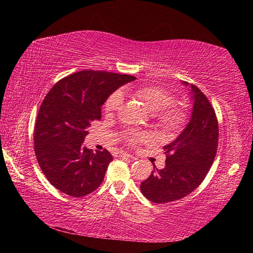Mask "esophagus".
I'll return each mask as SVG.
<instances>
[{
	"label": "esophagus",
	"instance_id": "obj_1",
	"mask_svg": "<svg viewBox=\"0 0 253 253\" xmlns=\"http://www.w3.org/2000/svg\"><path fill=\"white\" fill-rule=\"evenodd\" d=\"M118 156L119 157H125V158H134L131 155H129V154L126 153V152H119L118 153Z\"/></svg>",
	"mask_w": 253,
	"mask_h": 253
}]
</instances>
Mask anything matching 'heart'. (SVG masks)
<instances>
[{
	"mask_svg": "<svg viewBox=\"0 0 253 253\" xmlns=\"http://www.w3.org/2000/svg\"><path fill=\"white\" fill-rule=\"evenodd\" d=\"M131 92L137 99H139L145 107L154 113V117L163 129L169 132H175L181 130L187 119L186 111L174 102L172 93L166 89L153 84L136 85L131 88ZM123 105V95L116 91L107 98L104 105V109L107 114H115L121 109ZM152 138V135L147 131L126 130L124 132V139L128 144L136 145L147 142Z\"/></svg>",
	"mask_w": 253,
	"mask_h": 253,
	"instance_id": "b5f03b06",
	"label": "heart"
}]
</instances>
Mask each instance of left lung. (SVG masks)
Wrapping results in <instances>:
<instances>
[{"instance_id": "obj_1", "label": "left lung", "mask_w": 253, "mask_h": 253, "mask_svg": "<svg viewBox=\"0 0 253 253\" xmlns=\"http://www.w3.org/2000/svg\"><path fill=\"white\" fill-rule=\"evenodd\" d=\"M184 84H188L184 81ZM193 111L185 129L165 146V168L154 169L140 184L144 196L154 203H169L185 198L207 176L216 155L219 124L207 96L191 84Z\"/></svg>"}]
</instances>
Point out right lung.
<instances>
[{
    "instance_id": "add662e5",
    "label": "right lung",
    "mask_w": 253,
    "mask_h": 253,
    "mask_svg": "<svg viewBox=\"0 0 253 253\" xmlns=\"http://www.w3.org/2000/svg\"><path fill=\"white\" fill-rule=\"evenodd\" d=\"M134 76L83 70L59 80L42 101L34 127V153L48 181L74 198L100 186L111 154L83 146L87 128L101 119L110 93Z\"/></svg>"
}]
</instances>
